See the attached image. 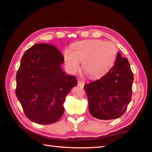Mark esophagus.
Returning <instances> with one entry per match:
<instances>
[{
  "instance_id": "esophagus-1",
  "label": "esophagus",
  "mask_w": 152,
  "mask_h": 152,
  "mask_svg": "<svg viewBox=\"0 0 152 152\" xmlns=\"http://www.w3.org/2000/svg\"><path fill=\"white\" fill-rule=\"evenodd\" d=\"M78 86L81 88H84V82L81 81V80H78Z\"/></svg>"
}]
</instances>
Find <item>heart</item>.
I'll list each match as a JSON object with an SVG mask.
<instances>
[{"mask_svg":"<svg viewBox=\"0 0 152 152\" xmlns=\"http://www.w3.org/2000/svg\"><path fill=\"white\" fill-rule=\"evenodd\" d=\"M117 55V47L110 41L88 39L74 43L70 50L64 53L66 68L72 73L80 68L91 78L102 77L108 72L115 63Z\"/></svg>","mask_w":152,"mask_h":152,"instance_id":"1","label":"heart"}]
</instances>
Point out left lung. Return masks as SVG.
<instances>
[{
    "label": "left lung",
    "instance_id": "left-lung-1",
    "mask_svg": "<svg viewBox=\"0 0 152 152\" xmlns=\"http://www.w3.org/2000/svg\"><path fill=\"white\" fill-rule=\"evenodd\" d=\"M133 80L129 61L118 52L111 69L100 79L84 86L90 114L101 120L123 115L131 100Z\"/></svg>",
    "mask_w": 152,
    "mask_h": 152
}]
</instances>
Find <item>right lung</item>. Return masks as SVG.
<instances>
[{
    "label": "right lung",
    "mask_w": 152,
    "mask_h": 152,
    "mask_svg": "<svg viewBox=\"0 0 152 152\" xmlns=\"http://www.w3.org/2000/svg\"><path fill=\"white\" fill-rule=\"evenodd\" d=\"M60 50L47 43L35 44L24 53L16 74V94L27 118L49 124L60 119L65 97L77 85L75 76L65 73Z\"/></svg>",
    "instance_id": "obj_1"
}]
</instances>
